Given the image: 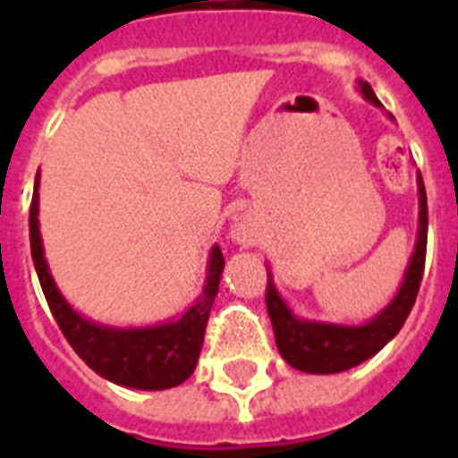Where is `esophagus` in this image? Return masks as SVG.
<instances>
[{"instance_id":"esophagus-1","label":"esophagus","mask_w":458,"mask_h":458,"mask_svg":"<svg viewBox=\"0 0 458 458\" xmlns=\"http://www.w3.org/2000/svg\"><path fill=\"white\" fill-rule=\"evenodd\" d=\"M235 235H237V242H250V228H244V225H240Z\"/></svg>"}]
</instances>
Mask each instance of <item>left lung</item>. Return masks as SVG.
Instances as JSON below:
<instances>
[{
  "label": "left lung",
  "mask_w": 458,
  "mask_h": 458,
  "mask_svg": "<svg viewBox=\"0 0 458 458\" xmlns=\"http://www.w3.org/2000/svg\"><path fill=\"white\" fill-rule=\"evenodd\" d=\"M359 89H361L363 99H369L376 106H383L377 102L376 92H373L369 82L359 81ZM416 182H419L416 250H413L411 261L406 266L404 280H402L394 300L370 320H366L361 326H342V323H326V320L297 318L293 309L280 297V293L273 285L271 273H268L266 306H268V316H271L280 356L293 369L304 370V373H318V376L342 373V370H349L359 366V363L369 361L370 356H376L402 330L404 320L411 313L413 301H416L420 278H423V266H426L428 199L420 173L416 175Z\"/></svg>",
  "instance_id": "left-lung-1"
}]
</instances>
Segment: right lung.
Returning a JSON list of instances; mask_svg holds the SVG:
<instances>
[{
  "mask_svg": "<svg viewBox=\"0 0 458 458\" xmlns=\"http://www.w3.org/2000/svg\"><path fill=\"white\" fill-rule=\"evenodd\" d=\"M39 171L35 175L30 204V251L38 271L39 285L52 309V316L59 323L61 333L75 354L111 383L132 390H168L185 383L192 376L199 359L207 320L218 294V283L223 273V251L218 244L211 247L207 266V285L194 304L180 318L165 320L147 327H114L102 326L85 318L66 297L59 293L45 259L42 235H39Z\"/></svg>",
  "mask_w": 458,
  "mask_h": 458,
  "instance_id": "obj_1",
  "label": "right lung"
}]
</instances>
